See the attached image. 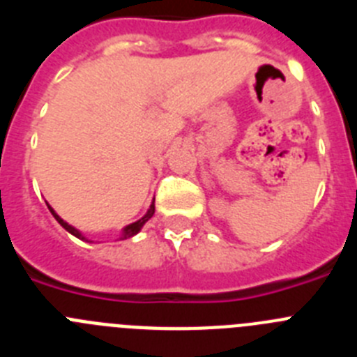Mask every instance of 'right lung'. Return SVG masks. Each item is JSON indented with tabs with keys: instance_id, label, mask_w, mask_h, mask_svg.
<instances>
[{
	"instance_id": "1",
	"label": "right lung",
	"mask_w": 357,
	"mask_h": 357,
	"mask_svg": "<svg viewBox=\"0 0 357 357\" xmlns=\"http://www.w3.org/2000/svg\"><path fill=\"white\" fill-rule=\"evenodd\" d=\"M155 202V200H153ZM153 202H151V206H150V209L146 211V214H144L143 218H141V220H137V222H134V223H130V225H127L125 227V229H123V232H121V236H119V239H127V238H132V236H135L137 234V232H139L141 229H143V225L144 223L148 222V220H150L151 216H153V213H155V204H153ZM48 209L52 211V214L53 216H55V220L59 223H61L62 227H64L66 230H68L69 234H73L75 236V238H78V239H85V236H82V232L78 229H75V227L73 225H69L68 222H64V220H62L61 216H59V214L55 213V211H53V207L52 206H48Z\"/></svg>"
}]
</instances>
